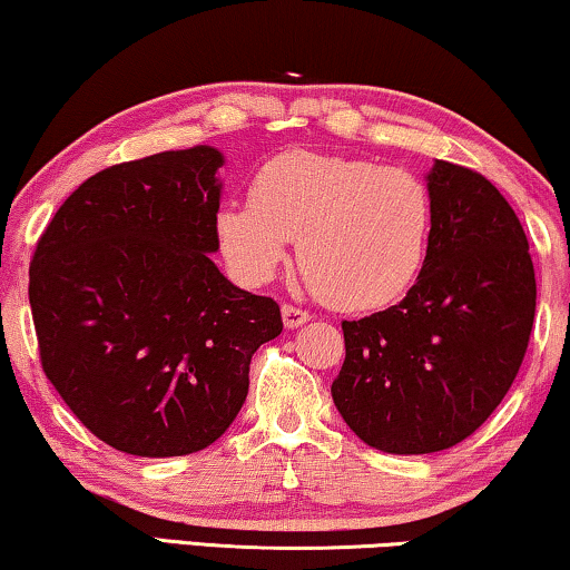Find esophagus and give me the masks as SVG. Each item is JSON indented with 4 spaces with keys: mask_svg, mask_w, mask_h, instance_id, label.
<instances>
[{
    "mask_svg": "<svg viewBox=\"0 0 570 570\" xmlns=\"http://www.w3.org/2000/svg\"><path fill=\"white\" fill-rule=\"evenodd\" d=\"M282 315H284V325H286V327H299V325H304V323H309V317H312L307 309L292 307V304H284Z\"/></svg>",
    "mask_w": 570,
    "mask_h": 570,
    "instance_id": "esophagus-1",
    "label": "esophagus"
}]
</instances>
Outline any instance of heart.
Wrapping results in <instances>:
<instances>
[{
    "label": "heart",
    "mask_w": 570,
    "mask_h": 570,
    "mask_svg": "<svg viewBox=\"0 0 570 570\" xmlns=\"http://www.w3.org/2000/svg\"><path fill=\"white\" fill-rule=\"evenodd\" d=\"M232 274L268 284L296 237L299 266L327 304L380 309L419 278L431 237V194L405 167L288 149L255 173L250 202L216 214Z\"/></svg>",
    "instance_id": "heart-1"
}]
</instances>
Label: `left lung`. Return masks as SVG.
<instances>
[{
  "label": "left lung",
  "mask_w": 570,
  "mask_h": 570,
  "mask_svg": "<svg viewBox=\"0 0 570 570\" xmlns=\"http://www.w3.org/2000/svg\"><path fill=\"white\" fill-rule=\"evenodd\" d=\"M431 237L405 299L343 320L346 362L333 403L351 431L390 454L442 452L483 426L524 362L534 266L522 222L470 167L429 173Z\"/></svg>",
  "instance_id": "8db88e82"
}]
</instances>
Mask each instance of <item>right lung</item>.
Here are the masks:
<instances>
[{
    "mask_svg": "<svg viewBox=\"0 0 570 570\" xmlns=\"http://www.w3.org/2000/svg\"><path fill=\"white\" fill-rule=\"evenodd\" d=\"M224 163L194 147L106 167L53 214L30 261L43 372L100 442L136 456L214 444L284 331L271 296L227 282L216 212Z\"/></svg>",
    "mask_w": 570,
    "mask_h": 570,
    "instance_id": "add662e5",
    "label": "right lung"
}]
</instances>
